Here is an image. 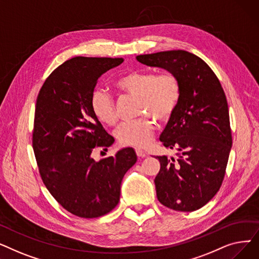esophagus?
Segmentation results:
<instances>
[{
    "instance_id": "esophagus-1",
    "label": "esophagus",
    "mask_w": 259,
    "mask_h": 259,
    "mask_svg": "<svg viewBox=\"0 0 259 259\" xmlns=\"http://www.w3.org/2000/svg\"><path fill=\"white\" fill-rule=\"evenodd\" d=\"M135 152H137V155L139 157H145L147 155L142 148H135Z\"/></svg>"
}]
</instances>
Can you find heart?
Returning a JSON list of instances; mask_svg holds the SVG:
<instances>
[{
  "instance_id": "obj_1",
  "label": "heart",
  "mask_w": 259,
  "mask_h": 259,
  "mask_svg": "<svg viewBox=\"0 0 259 259\" xmlns=\"http://www.w3.org/2000/svg\"><path fill=\"white\" fill-rule=\"evenodd\" d=\"M115 86L139 98V112L152 116L160 122L167 121L180 101L179 80L172 74L155 75L150 71H132L121 75ZM90 106L93 114L101 122L113 126L117 121L114 102L105 90L97 89L91 94ZM141 116L125 121L117 128L115 137L124 146L144 147L151 142L155 125L151 117Z\"/></svg>"
}]
</instances>
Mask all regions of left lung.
<instances>
[{"instance_id":"1","label":"left lung","mask_w":259,"mask_h":259,"mask_svg":"<svg viewBox=\"0 0 259 259\" xmlns=\"http://www.w3.org/2000/svg\"><path fill=\"white\" fill-rule=\"evenodd\" d=\"M137 60L179 80V104L159 138L165 147L178 151V158L156 156L160 170L154 183L162 205L195 211L220 190L232 147L225 92L208 64L193 53L160 51Z\"/></svg>"}]
</instances>
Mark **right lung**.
<instances>
[{"label": "right lung", "mask_w": 259, "mask_h": 259, "mask_svg": "<svg viewBox=\"0 0 259 259\" xmlns=\"http://www.w3.org/2000/svg\"><path fill=\"white\" fill-rule=\"evenodd\" d=\"M122 58L76 57L47 77L37 95L33 151L42 180L67 211L84 219L110 212L119 201L126 172L137 162L133 148L95 161V147H110L114 139L91 110L90 99L102 74Z\"/></svg>", "instance_id": "1"}]
</instances>
